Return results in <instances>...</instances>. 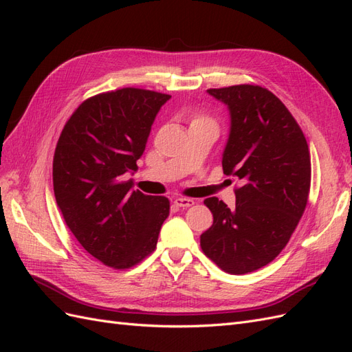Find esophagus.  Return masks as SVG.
Here are the masks:
<instances>
[{
	"instance_id": "esophagus-1",
	"label": "esophagus",
	"mask_w": 352,
	"mask_h": 352,
	"mask_svg": "<svg viewBox=\"0 0 352 352\" xmlns=\"http://www.w3.org/2000/svg\"><path fill=\"white\" fill-rule=\"evenodd\" d=\"M175 204L177 206V207H190V206H194V199H190V198H185V197H179V198H176L175 199Z\"/></svg>"
}]
</instances>
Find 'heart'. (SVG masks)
Returning <instances> with one entry per match:
<instances>
[{
	"label": "heart",
	"mask_w": 352,
	"mask_h": 352,
	"mask_svg": "<svg viewBox=\"0 0 352 352\" xmlns=\"http://www.w3.org/2000/svg\"><path fill=\"white\" fill-rule=\"evenodd\" d=\"M201 122H210V123H212L210 119H207V117H201V116L195 117V119L192 120V123H201Z\"/></svg>",
	"instance_id": "1"
}]
</instances>
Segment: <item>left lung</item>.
<instances>
[{"instance_id": "left-lung-1", "label": "left lung", "mask_w": 352, "mask_h": 352, "mask_svg": "<svg viewBox=\"0 0 352 352\" xmlns=\"http://www.w3.org/2000/svg\"><path fill=\"white\" fill-rule=\"evenodd\" d=\"M207 94L228 107L223 172L242 186L232 210L216 197L204 201L212 225L201 235V248L221 270L245 274L273 261L294 233L310 192V151L301 127L270 91L235 85Z\"/></svg>"}]
</instances>
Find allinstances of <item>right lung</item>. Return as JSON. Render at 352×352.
<instances>
[{
    "label": "right lung",
    "mask_w": 352,
    "mask_h": 352,
    "mask_svg": "<svg viewBox=\"0 0 352 352\" xmlns=\"http://www.w3.org/2000/svg\"><path fill=\"white\" fill-rule=\"evenodd\" d=\"M167 94L123 88L82 102L57 142L52 182L67 228L92 257L127 269L153 252L168 216L166 197L133 190L151 126Z\"/></svg>",
    "instance_id": "add662e5"
}]
</instances>
